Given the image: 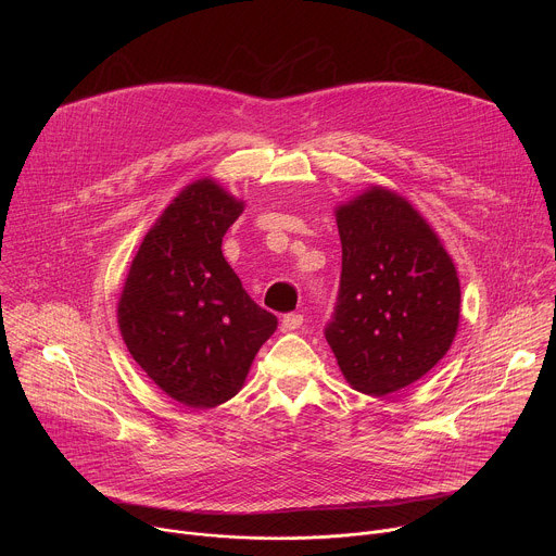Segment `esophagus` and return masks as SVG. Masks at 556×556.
I'll list each match as a JSON object with an SVG mask.
<instances>
[{
    "label": "esophagus",
    "mask_w": 556,
    "mask_h": 556,
    "mask_svg": "<svg viewBox=\"0 0 556 556\" xmlns=\"http://www.w3.org/2000/svg\"><path fill=\"white\" fill-rule=\"evenodd\" d=\"M301 326H303V314H296V312L286 314L283 321H281V330H283V332H294V330H299Z\"/></svg>",
    "instance_id": "1"
}]
</instances>
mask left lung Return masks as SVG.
Segmentation results:
<instances>
[{
    "instance_id": "obj_1",
    "label": "left lung",
    "mask_w": 556,
    "mask_h": 556,
    "mask_svg": "<svg viewBox=\"0 0 556 556\" xmlns=\"http://www.w3.org/2000/svg\"><path fill=\"white\" fill-rule=\"evenodd\" d=\"M334 215L343 270L326 339L356 391L387 395L420 380L451 350L457 270L420 211L387 187H367Z\"/></svg>"
}]
</instances>
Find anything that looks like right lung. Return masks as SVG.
<instances>
[{"label":"right lung","instance_id":"add662e5","mask_svg":"<svg viewBox=\"0 0 556 556\" xmlns=\"http://www.w3.org/2000/svg\"><path fill=\"white\" fill-rule=\"evenodd\" d=\"M244 206L213 178L187 185L144 235L118 296L131 358L185 407L230 401L277 330V316L222 255V237Z\"/></svg>","mask_w":556,"mask_h":556}]
</instances>
